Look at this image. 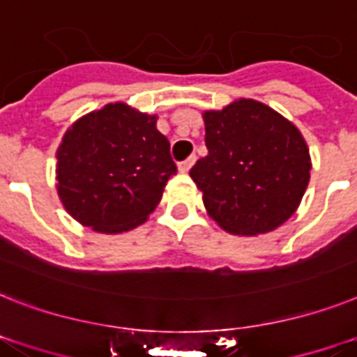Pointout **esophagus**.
I'll return each mask as SVG.
<instances>
[{"label": "esophagus", "mask_w": 357, "mask_h": 357, "mask_svg": "<svg viewBox=\"0 0 357 357\" xmlns=\"http://www.w3.org/2000/svg\"><path fill=\"white\" fill-rule=\"evenodd\" d=\"M196 163V155H190V158L188 159H185V161H181V163L178 165V169H179V172H188V170L192 169V165Z\"/></svg>", "instance_id": "34e87169"}]
</instances>
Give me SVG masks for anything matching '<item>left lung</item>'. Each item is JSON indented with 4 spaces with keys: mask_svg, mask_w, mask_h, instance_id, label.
Here are the masks:
<instances>
[{
    "mask_svg": "<svg viewBox=\"0 0 357 357\" xmlns=\"http://www.w3.org/2000/svg\"><path fill=\"white\" fill-rule=\"evenodd\" d=\"M208 153L190 169L207 214L231 234L269 233L294 216L310 181L303 133L253 98L204 112Z\"/></svg>",
    "mask_w": 357,
    "mask_h": 357,
    "instance_id": "8db88e82",
    "label": "left lung"
}]
</instances>
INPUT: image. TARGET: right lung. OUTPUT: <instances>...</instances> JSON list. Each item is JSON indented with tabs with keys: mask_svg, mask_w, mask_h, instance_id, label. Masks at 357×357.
Masks as SVG:
<instances>
[{
	"mask_svg": "<svg viewBox=\"0 0 357 357\" xmlns=\"http://www.w3.org/2000/svg\"><path fill=\"white\" fill-rule=\"evenodd\" d=\"M158 115L126 102L77 119L56 150V190L63 208L97 233L119 234L144 224L178 172Z\"/></svg>",
	"mask_w": 357,
	"mask_h": 357,
	"instance_id": "add662e5",
	"label": "right lung"
}]
</instances>
